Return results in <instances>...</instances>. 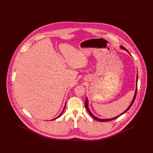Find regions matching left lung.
<instances>
[{
    "label": "left lung",
    "mask_w": 153,
    "mask_h": 153,
    "mask_svg": "<svg viewBox=\"0 0 153 153\" xmlns=\"http://www.w3.org/2000/svg\"><path fill=\"white\" fill-rule=\"evenodd\" d=\"M120 48L122 49H123V50H125V51H127V50L126 49V48H124L123 46H120ZM137 88H136V90H135V95H134V98H133V100H132V101L131 102V104L130 105V106L128 107V108L126 109L124 112H123L122 114H121L120 115H119V116H117V117H114V118H112V119H99V118H97V117H95L92 113H91V112L90 111V110L88 108V99L87 98L86 99V100H85V108H86V109H87L88 111V112L89 113V114L92 116V117H93V118L94 119H95V120H97V121H99V122H108V121H111V120H114V119H117V117H120V116H121L122 114H123L124 113H125L126 112H127L128 109L130 108V107H131V106H132V104L134 103V102L135 101V97H136V95H137V85H138V74H137Z\"/></svg>",
    "instance_id": "1"
}]
</instances>
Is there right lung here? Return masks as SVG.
<instances>
[{"instance_id":"1","label":"right lung","mask_w":153,"mask_h":153,"mask_svg":"<svg viewBox=\"0 0 153 153\" xmlns=\"http://www.w3.org/2000/svg\"><path fill=\"white\" fill-rule=\"evenodd\" d=\"M65 106H66V104H65V107H64V109H63V111H62V112H61V114H60V115H59V116H58V117H56V118H55V119H57V118H58V117H61V114H62V112H63V111H64V109H65ZM54 119H53V120H54Z\"/></svg>"}]
</instances>
